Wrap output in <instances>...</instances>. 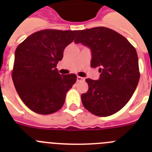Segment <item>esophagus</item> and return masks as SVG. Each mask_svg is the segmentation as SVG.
<instances>
[{
    "mask_svg": "<svg viewBox=\"0 0 152 152\" xmlns=\"http://www.w3.org/2000/svg\"><path fill=\"white\" fill-rule=\"evenodd\" d=\"M84 80H85V79H84V77H79V76H77V82H79V81H84Z\"/></svg>",
    "mask_w": 152,
    "mask_h": 152,
    "instance_id": "1",
    "label": "esophagus"
}]
</instances>
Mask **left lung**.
<instances>
[{"label": "left lung", "instance_id": "obj_1", "mask_svg": "<svg viewBox=\"0 0 152 152\" xmlns=\"http://www.w3.org/2000/svg\"><path fill=\"white\" fill-rule=\"evenodd\" d=\"M75 43L91 51V66L99 68V80L86 79L88 91L81 95L83 105L97 116H108L120 110L135 92L140 74L135 49L116 31L107 27L81 30Z\"/></svg>", "mask_w": 152, "mask_h": 152}]
</instances>
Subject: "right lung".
<instances>
[{"instance_id": "1", "label": "right lung", "mask_w": 152, "mask_h": 152, "mask_svg": "<svg viewBox=\"0 0 152 152\" xmlns=\"http://www.w3.org/2000/svg\"><path fill=\"white\" fill-rule=\"evenodd\" d=\"M79 30L44 29L33 33L15 51L12 79L19 96L31 110L47 115L64 105L75 74L60 75L56 68L67 45Z\"/></svg>"}]
</instances>
